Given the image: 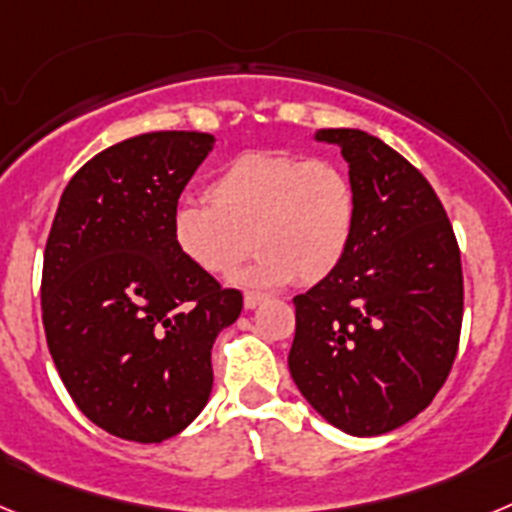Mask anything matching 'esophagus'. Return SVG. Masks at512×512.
<instances>
[{
    "mask_svg": "<svg viewBox=\"0 0 512 512\" xmlns=\"http://www.w3.org/2000/svg\"><path fill=\"white\" fill-rule=\"evenodd\" d=\"M264 302H266V295H261V292H246V297H243L246 310H256V307L264 305Z\"/></svg>",
    "mask_w": 512,
    "mask_h": 512,
    "instance_id": "1",
    "label": "esophagus"
}]
</instances>
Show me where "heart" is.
<instances>
[{"label":"heart","instance_id":"heart-1","mask_svg":"<svg viewBox=\"0 0 512 512\" xmlns=\"http://www.w3.org/2000/svg\"><path fill=\"white\" fill-rule=\"evenodd\" d=\"M210 205L182 202L171 235L184 259L228 277L251 246L256 261L238 282L318 284L341 266L354 241L359 197L351 176L328 158L251 151L233 158L207 187Z\"/></svg>","mask_w":512,"mask_h":512}]
</instances>
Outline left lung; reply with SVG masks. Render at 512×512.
I'll return each mask as SVG.
<instances>
[{"label":"left lung","mask_w":512,"mask_h":512,"mask_svg":"<svg viewBox=\"0 0 512 512\" xmlns=\"http://www.w3.org/2000/svg\"><path fill=\"white\" fill-rule=\"evenodd\" d=\"M359 197L354 241L330 277L295 297L289 374L351 436H382L431 405L456 359L464 279L456 235L410 161L354 128L318 130Z\"/></svg>","instance_id":"1"}]
</instances>
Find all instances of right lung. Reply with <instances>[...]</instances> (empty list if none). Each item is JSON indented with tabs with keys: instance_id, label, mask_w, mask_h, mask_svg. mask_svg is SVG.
Here are the masks:
<instances>
[{
	"instance_id": "add662e5",
	"label": "right lung",
	"mask_w": 512,
	"mask_h": 512,
	"mask_svg": "<svg viewBox=\"0 0 512 512\" xmlns=\"http://www.w3.org/2000/svg\"><path fill=\"white\" fill-rule=\"evenodd\" d=\"M215 135L164 130L97 153L66 184L45 243L43 328L76 408L125 441L182 433L210 400L212 343L243 295L184 259L179 194Z\"/></svg>"
}]
</instances>
